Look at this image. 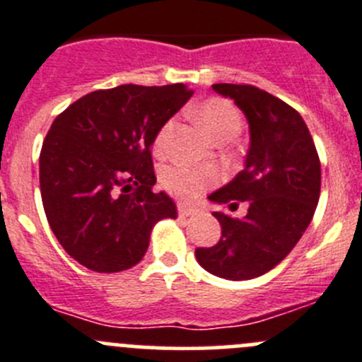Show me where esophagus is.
I'll return each instance as SVG.
<instances>
[{
	"instance_id": "obj_1",
	"label": "esophagus",
	"mask_w": 362,
	"mask_h": 362,
	"mask_svg": "<svg viewBox=\"0 0 362 362\" xmlns=\"http://www.w3.org/2000/svg\"><path fill=\"white\" fill-rule=\"evenodd\" d=\"M178 212H180V216H184V217H192V216H198L199 210L196 209L194 205H187V203H180V205H178Z\"/></svg>"
}]
</instances>
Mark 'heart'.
<instances>
[{"instance_id":"heart-1","label":"heart","mask_w":362,"mask_h":362,"mask_svg":"<svg viewBox=\"0 0 362 362\" xmlns=\"http://www.w3.org/2000/svg\"><path fill=\"white\" fill-rule=\"evenodd\" d=\"M196 115L205 131L214 139H231L240 131V115H238L237 107L226 99L214 97V99L205 100L199 104ZM171 127H173V120L164 124V127L160 129L156 138V150H163ZM217 180H219V173L214 168H192L185 166V164L166 168L160 175V182L164 187L178 198H194L203 189L216 184Z\"/></svg>"}]
</instances>
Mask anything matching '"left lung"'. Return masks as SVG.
<instances>
[{
  "instance_id": "obj_1",
  "label": "left lung",
  "mask_w": 362,
  "mask_h": 362,
  "mask_svg": "<svg viewBox=\"0 0 362 362\" xmlns=\"http://www.w3.org/2000/svg\"><path fill=\"white\" fill-rule=\"evenodd\" d=\"M212 90L244 113L249 148L244 170L209 199L230 210L247 202V214L235 219L214 212L223 235L214 247L196 249V259L217 278L247 281L279 265L310 226L320 198V160L303 117L278 97L249 84Z\"/></svg>"
}]
</instances>
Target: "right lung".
Returning a JSON list of instances; mask_svg holds the SVG:
<instances>
[{"label":"right lung","instance_id":"obj_1","mask_svg":"<svg viewBox=\"0 0 362 362\" xmlns=\"http://www.w3.org/2000/svg\"><path fill=\"white\" fill-rule=\"evenodd\" d=\"M185 84H120L70 104L40 152V192L49 226L76 262L93 272L139 263L153 226L177 219V203L152 192V148L191 99Z\"/></svg>","mask_w":362,"mask_h":362}]
</instances>
